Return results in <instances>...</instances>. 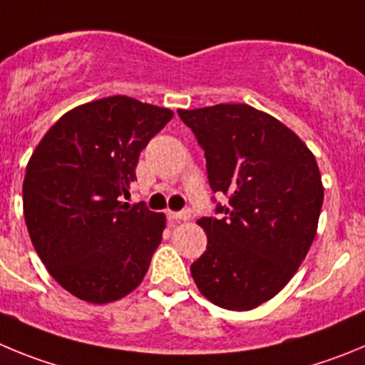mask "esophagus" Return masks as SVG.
I'll return each mask as SVG.
<instances>
[{"mask_svg":"<svg viewBox=\"0 0 365 365\" xmlns=\"http://www.w3.org/2000/svg\"><path fill=\"white\" fill-rule=\"evenodd\" d=\"M167 218L173 220V222H187L189 220V212L187 211H180V212H167Z\"/></svg>","mask_w":365,"mask_h":365,"instance_id":"obj_1","label":"esophagus"}]
</instances>
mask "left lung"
<instances>
[{"mask_svg":"<svg viewBox=\"0 0 365 365\" xmlns=\"http://www.w3.org/2000/svg\"><path fill=\"white\" fill-rule=\"evenodd\" d=\"M205 150L222 216H203L207 251L190 265L200 293L218 307L249 311L294 277L317 236L324 185L313 153L293 130L247 103L178 110Z\"/></svg>","mask_w":365,"mask_h":365,"instance_id":"8db88e82","label":"left lung"}]
</instances>
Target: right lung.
I'll return each mask as SVG.
<instances>
[{"label": "right lung", "mask_w": 365, "mask_h": 365, "mask_svg": "<svg viewBox=\"0 0 365 365\" xmlns=\"http://www.w3.org/2000/svg\"><path fill=\"white\" fill-rule=\"evenodd\" d=\"M173 110L109 96L65 113L32 153L23 215L36 252L65 291L109 304L142 284L165 215L120 202L140 153Z\"/></svg>", "instance_id": "obj_1"}]
</instances>
